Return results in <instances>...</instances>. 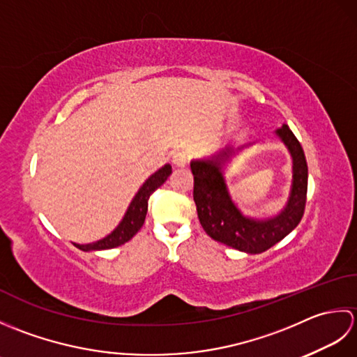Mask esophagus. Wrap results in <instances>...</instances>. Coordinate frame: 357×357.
<instances>
[{
  "instance_id": "esophagus-1",
  "label": "esophagus",
  "mask_w": 357,
  "mask_h": 357,
  "mask_svg": "<svg viewBox=\"0 0 357 357\" xmlns=\"http://www.w3.org/2000/svg\"><path fill=\"white\" fill-rule=\"evenodd\" d=\"M187 161H188V156L185 155V151L176 150L172 153V162L176 167H185Z\"/></svg>"
}]
</instances>
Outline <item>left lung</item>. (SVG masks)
<instances>
[{
  "label": "left lung",
  "instance_id": "obj_1",
  "mask_svg": "<svg viewBox=\"0 0 357 357\" xmlns=\"http://www.w3.org/2000/svg\"><path fill=\"white\" fill-rule=\"evenodd\" d=\"M275 133L291 155L293 179L285 207L271 218L245 216L233 202L227 188L224 165L236 151L247 146L239 149L227 146L213 156L193 159L190 162L195 178L193 199L202 229L211 239L250 255L262 253L282 241L298 227L305 210L308 167L304 150L287 124Z\"/></svg>",
  "mask_w": 357,
  "mask_h": 357
}]
</instances>
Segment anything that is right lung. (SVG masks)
I'll use <instances>...</instances> for the list:
<instances>
[{"mask_svg": "<svg viewBox=\"0 0 357 357\" xmlns=\"http://www.w3.org/2000/svg\"><path fill=\"white\" fill-rule=\"evenodd\" d=\"M170 174H172L170 164H165L158 172L151 174L146 183L141 185L138 193L135 195V198L132 199L130 206H128V208L126 211L123 221H121L116 229L113 230L110 234H107L104 239H100L96 242H92V244H86V245L75 244V247L82 250V252H95V250L115 248V247L126 244L127 241H130L135 234L139 231L144 221H146L150 195L153 193L158 187H161L167 181V178L170 176Z\"/></svg>", "mask_w": 357, "mask_h": 357, "instance_id": "1", "label": "right lung"}]
</instances>
